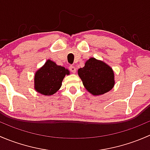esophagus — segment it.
Returning <instances> with one entry per match:
<instances>
[{
    "label": "esophagus",
    "mask_w": 150,
    "mask_h": 150,
    "mask_svg": "<svg viewBox=\"0 0 150 150\" xmlns=\"http://www.w3.org/2000/svg\"><path fill=\"white\" fill-rule=\"evenodd\" d=\"M69 70H70L72 73H75V72H76V68H75V67L71 65L69 66Z\"/></svg>",
    "instance_id": "1"
}]
</instances>
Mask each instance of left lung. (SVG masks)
<instances>
[{
	"mask_svg": "<svg viewBox=\"0 0 150 150\" xmlns=\"http://www.w3.org/2000/svg\"><path fill=\"white\" fill-rule=\"evenodd\" d=\"M78 74L86 90L93 96L104 94L115 86V74L111 67L91 57L78 69Z\"/></svg>",
	"mask_w": 150,
	"mask_h": 150,
	"instance_id": "obj_1",
	"label": "left lung"
}]
</instances>
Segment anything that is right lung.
<instances>
[{
    "instance_id": "add662e5",
    "label": "right lung",
    "mask_w": 150,
    "mask_h": 150,
    "mask_svg": "<svg viewBox=\"0 0 150 150\" xmlns=\"http://www.w3.org/2000/svg\"><path fill=\"white\" fill-rule=\"evenodd\" d=\"M66 75H69L67 69L48 59L35 73V90L44 96H51L61 88Z\"/></svg>"
}]
</instances>
